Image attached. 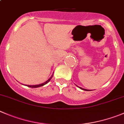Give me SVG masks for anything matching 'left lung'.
<instances>
[{
  "label": "left lung",
  "mask_w": 124,
  "mask_h": 124,
  "mask_svg": "<svg viewBox=\"0 0 124 124\" xmlns=\"http://www.w3.org/2000/svg\"><path fill=\"white\" fill-rule=\"evenodd\" d=\"M77 86H78L77 85H76ZM79 88H80L81 89H82V90H84V91H92V90H90V89H84V88H81V87H78Z\"/></svg>",
  "instance_id": "1"
}]
</instances>
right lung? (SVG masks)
<instances>
[{
    "mask_svg": "<svg viewBox=\"0 0 124 124\" xmlns=\"http://www.w3.org/2000/svg\"><path fill=\"white\" fill-rule=\"evenodd\" d=\"M53 75H54V73H53V74H52V76L50 77L49 78V79H48V80H47L46 81V82H44V83H41V84H39V85H25V86H27L28 87H30V88H39V87L45 85H46L47 83H49V82H50V80H51V78H52V77H53Z\"/></svg>",
    "mask_w": 124,
    "mask_h": 124,
    "instance_id": "1",
    "label": "right lung"
}]
</instances>
